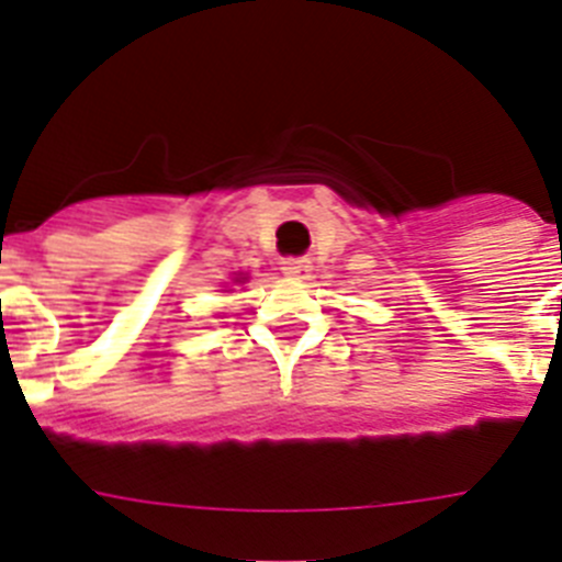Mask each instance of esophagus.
Segmentation results:
<instances>
[{"label": "esophagus", "instance_id": "34e87169", "mask_svg": "<svg viewBox=\"0 0 562 562\" xmlns=\"http://www.w3.org/2000/svg\"><path fill=\"white\" fill-rule=\"evenodd\" d=\"M282 274L305 280L311 274V262L305 257H288V260H282Z\"/></svg>", "mask_w": 562, "mask_h": 562}]
</instances>
